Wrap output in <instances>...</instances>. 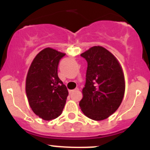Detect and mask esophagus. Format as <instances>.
<instances>
[{"instance_id":"esophagus-1","label":"esophagus","mask_w":150,"mask_h":150,"mask_svg":"<svg viewBox=\"0 0 150 150\" xmlns=\"http://www.w3.org/2000/svg\"><path fill=\"white\" fill-rule=\"evenodd\" d=\"M77 90H79V88H75V89H74V90H70V91H69V93H73V92H74V91H77Z\"/></svg>"}]
</instances>
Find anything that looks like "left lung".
I'll return each mask as SVG.
<instances>
[{"instance_id":"1","label":"left lung","mask_w":150,"mask_h":150,"mask_svg":"<svg viewBox=\"0 0 150 150\" xmlns=\"http://www.w3.org/2000/svg\"><path fill=\"white\" fill-rule=\"evenodd\" d=\"M80 55L88 67L79 107L89 119L104 120L122 101L125 88L122 69L116 57L102 46H93Z\"/></svg>"}]
</instances>
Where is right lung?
<instances>
[{
    "label": "right lung",
    "instance_id": "1",
    "mask_svg": "<svg viewBox=\"0 0 150 150\" xmlns=\"http://www.w3.org/2000/svg\"><path fill=\"white\" fill-rule=\"evenodd\" d=\"M65 55L52 48H46L36 55L27 74L25 91L33 112L44 120H52L62 114L68 91L58 76V66Z\"/></svg>",
    "mask_w": 150,
    "mask_h": 150
}]
</instances>
